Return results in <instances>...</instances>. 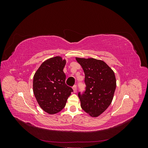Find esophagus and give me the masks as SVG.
I'll use <instances>...</instances> for the list:
<instances>
[{
    "instance_id": "esophagus-1",
    "label": "esophagus",
    "mask_w": 148,
    "mask_h": 148,
    "mask_svg": "<svg viewBox=\"0 0 148 148\" xmlns=\"http://www.w3.org/2000/svg\"><path fill=\"white\" fill-rule=\"evenodd\" d=\"M73 92L74 93H76L77 91V86L76 85H74V86H73Z\"/></svg>"
}]
</instances>
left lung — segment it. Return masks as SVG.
I'll list each match as a JSON object with an SVG mask.
<instances>
[{
  "instance_id": "left-lung-1",
  "label": "left lung",
  "mask_w": 148,
  "mask_h": 148,
  "mask_svg": "<svg viewBox=\"0 0 148 148\" xmlns=\"http://www.w3.org/2000/svg\"><path fill=\"white\" fill-rule=\"evenodd\" d=\"M85 75L86 91L78 97L81 107L92 117H97L108 108L116 88L114 71L106 62L94 58L76 57Z\"/></svg>"
}]
</instances>
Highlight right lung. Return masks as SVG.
Listing matches in <instances>:
<instances>
[{
  "label": "right lung",
  "mask_w": 148,
  "mask_h": 148,
  "mask_svg": "<svg viewBox=\"0 0 148 148\" xmlns=\"http://www.w3.org/2000/svg\"><path fill=\"white\" fill-rule=\"evenodd\" d=\"M66 60L60 56L44 61L36 71L33 88L40 107L49 114H55L65 106L67 99L73 92L65 84L64 72Z\"/></svg>",
  "instance_id": "1"
}]
</instances>
